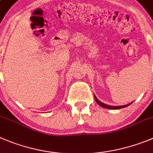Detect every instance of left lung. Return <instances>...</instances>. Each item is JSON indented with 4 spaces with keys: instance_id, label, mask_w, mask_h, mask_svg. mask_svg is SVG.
I'll return each instance as SVG.
<instances>
[{
    "instance_id": "1",
    "label": "left lung",
    "mask_w": 153,
    "mask_h": 153,
    "mask_svg": "<svg viewBox=\"0 0 153 153\" xmlns=\"http://www.w3.org/2000/svg\"><path fill=\"white\" fill-rule=\"evenodd\" d=\"M94 98H95V100H96V102H97L98 104H99L100 105H101L102 107H103V108H105V109H122V108H125V107H127L129 105H131V103H129L128 104V105H118V106H115V105H106V104L103 103V102H100V101L99 100L97 99V98L96 97V96L94 95Z\"/></svg>"
}]
</instances>
